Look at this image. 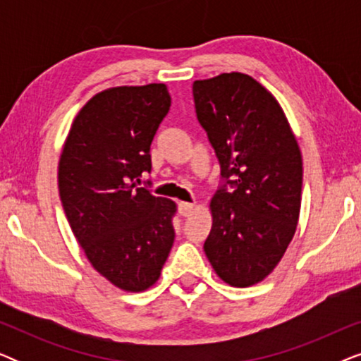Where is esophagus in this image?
Listing matches in <instances>:
<instances>
[{
	"label": "esophagus",
	"mask_w": 361,
	"mask_h": 361,
	"mask_svg": "<svg viewBox=\"0 0 361 361\" xmlns=\"http://www.w3.org/2000/svg\"><path fill=\"white\" fill-rule=\"evenodd\" d=\"M195 209V204H189V202H179V214L182 216H189Z\"/></svg>",
	"instance_id": "1"
}]
</instances>
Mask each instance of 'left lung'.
<instances>
[{"mask_svg": "<svg viewBox=\"0 0 361 361\" xmlns=\"http://www.w3.org/2000/svg\"><path fill=\"white\" fill-rule=\"evenodd\" d=\"M195 113L220 164L204 250L235 288L263 281L283 258L299 220L302 157L283 110L240 72L192 85Z\"/></svg>", "mask_w": 361, "mask_h": 361, "instance_id": "obj_1", "label": "left lung"}]
</instances>
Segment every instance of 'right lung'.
<instances>
[{
	"mask_svg": "<svg viewBox=\"0 0 361 361\" xmlns=\"http://www.w3.org/2000/svg\"><path fill=\"white\" fill-rule=\"evenodd\" d=\"M169 108L164 83L97 93L73 120L59 161L73 235L93 268L131 293L159 279L176 238L174 202L137 185L151 172V142Z\"/></svg>",
	"mask_w": 361,
	"mask_h": 361,
	"instance_id": "obj_1",
	"label": "right lung"
}]
</instances>
